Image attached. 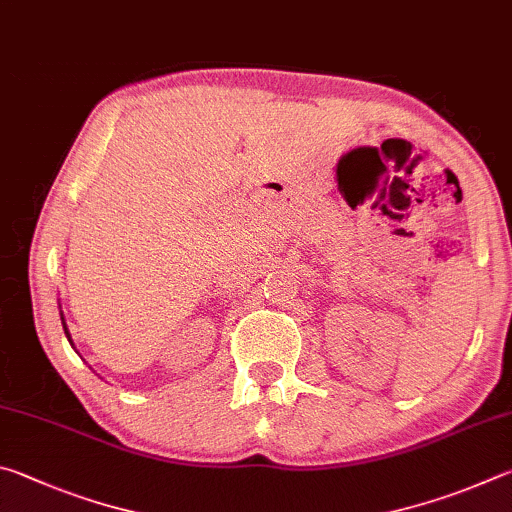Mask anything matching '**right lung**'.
I'll return each mask as SVG.
<instances>
[{
    "instance_id": "add662e5",
    "label": "right lung",
    "mask_w": 512,
    "mask_h": 512,
    "mask_svg": "<svg viewBox=\"0 0 512 512\" xmlns=\"http://www.w3.org/2000/svg\"><path fill=\"white\" fill-rule=\"evenodd\" d=\"M62 326H65V319H62ZM65 333H67V326H65ZM67 339H69V333H67ZM69 342H71V339H69ZM71 346H74V344H71Z\"/></svg>"
}]
</instances>
